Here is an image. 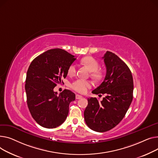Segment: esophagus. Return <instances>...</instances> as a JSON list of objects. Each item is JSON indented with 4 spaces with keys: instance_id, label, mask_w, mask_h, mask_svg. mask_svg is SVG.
<instances>
[{
    "instance_id": "esophagus-1",
    "label": "esophagus",
    "mask_w": 158,
    "mask_h": 158,
    "mask_svg": "<svg viewBox=\"0 0 158 158\" xmlns=\"http://www.w3.org/2000/svg\"><path fill=\"white\" fill-rule=\"evenodd\" d=\"M83 97L80 95H78V94H76V99H81Z\"/></svg>"
}]
</instances>
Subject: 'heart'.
I'll list each match as a JSON object with an SVG mask.
<instances>
[{"label": "heart", "instance_id": "heart-1", "mask_svg": "<svg viewBox=\"0 0 158 158\" xmlns=\"http://www.w3.org/2000/svg\"><path fill=\"white\" fill-rule=\"evenodd\" d=\"M81 62L85 65L88 68V69L91 72V76L96 80H101L103 77V73L98 71L99 68L98 62L92 57L87 56L83 57L81 59ZM77 68L75 64H71L68 68V75H73L76 73ZM90 87V83L89 81L83 80H77L74 81L71 87L80 93H85L87 91V89Z\"/></svg>", "mask_w": 158, "mask_h": 158}]
</instances>
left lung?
Instances as JSON below:
<instances>
[{
	"mask_svg": "<svg viewBox=\"0 0 158 158\" xmlns=\"http://www.w3.org/2000/svg\"><path fill=\"white\" fill-rule=\"evenodd\" d=\"M102 58L106 68V76L92 92L106 96L101 101L96 98H88L84 111L88 127L101 133L110 130L121 121L131 103L133 93L132 74L126 63L108 51Z\"/></svg>",
	"mask_w": 158,
	"mask_h": 158,
	"instance_id": "8db88e82",
	"label": "left lung"
}]
</instances>
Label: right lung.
<instances>
[{"label":"right lung","mask_w":158,"mask_h":158,"mask_svg":"<svg viewBox=\"0 0 158 158\" xmlns=\"http://www.w3.org/2000/svg\"><path fill=\"white\" fill-rule=\"evenodd\" d=\"M76 60L74 55L60 48L51 49L35 57L27 72L25 92L30 113L35 122L46 128L61 125L69 113V106L75 94L64 90L59 95L53 89L68 75L69 67Z\"/></svg>","instance_id":"right-lung-1"}]
</instances>
